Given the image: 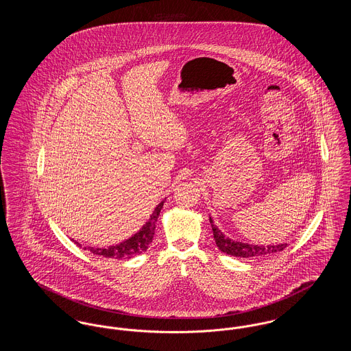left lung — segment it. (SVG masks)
Returning <instances> with one entry per match:
<instances>
[{
  "label": "left lung",
  "instance_id": "obj_1",
  "mask_svg": "<svg viewBox=\"0 0 351 351\" xmlns=\"http://www.w3.org/2000/svg\"><path fill=\"white\" fill-rule=\"evenodd\" d=\"M209 221L212 223V230H213L216 245H217L218 249L225 254L250 259V258H258V256H263L268 254H275V252L283 251L287 247V243L272 245V246H258V245H247V243H242V242H235L230 238H226L223 234L221 233V230H218V228H216V225L213 223L212 218H209Z\"/></svg>",
  "mask_w": 351,
  "mask_h": 351
}]
</instances>
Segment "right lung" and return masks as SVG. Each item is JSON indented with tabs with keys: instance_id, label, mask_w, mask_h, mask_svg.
Masks as SVG:
<instances>
[{
	"instance_id": "1",
	"label": "right lung",
	"mask_w": 351,
	"mask_h": 351,
	"mask_svg": "<svg viewBox=\"0 0 351 351\" xmlns=\"http://www.w3.org/2000/svg\"><path fill=\"white\" fill-rule=\"evenodd\" d=\"M165 201H162L155 210L152 212L150 216V219L142 226V229L138 233L134 234L132 238L121 242L119 245L116 246H110L108 249H93L89 247L88 250L99 256H104V258H113V259H129L133 258L135 255L142 254L143 251L149 249V245L152 242L154 238V233H155V223L156 219L160 215V210L163 208ZM77 246H82L79 242H75Z\"/></svg>"
}]
</instances>
